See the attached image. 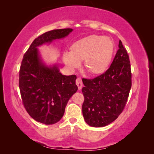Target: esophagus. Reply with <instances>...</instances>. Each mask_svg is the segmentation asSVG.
I'll list each match as a JSON object with an SVG mask.
<instances>
[{"mask_svg": "<svg viewBox=\"0 0 154 154\" xmlns=\"http://www.w3.org/2000/svg\"><path fill=\"white\" fill-rule=\"evenodd\" d=\"M76 84L78 87V89L79 90L81 89V88L83 87V82H82V79H81V78L78 77L77 79H76Z\"/></svg>", "mask_w": 154, "mask_h": 154, "instance_id": "obj_1", "label": "esophagus"}]
</instances>
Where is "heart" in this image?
Wrapping results in <instances>:
<instances>
[{"label": "heart", "instance_id": "heart-1", "mask_svg": "<svg viewBox=\"0 0 154 154\" xmlns=\"http://www.w3.org/2000/svg\"><path fill=\"white\" fill-rule=\"evenodd\" d=\"M114 49V42L110 38L93 34L75 42L71 52H64L63 60L71 69L77 68L80 61H84V67L89 73L100 74L109 67Z\"/></svg>", "mask_w": 154, "mask_h": 154}]
</instances>
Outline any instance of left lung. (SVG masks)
Wrapping results in <instances>:
<instances>
[{
	"instance_id": "obj_1",
	"label": "left lung",
	"mask_w": 154,
	"mask_h": 154,
	"mask_svg": "<svg viewBox=\"0 0 154 154\" xmlns=\"http://www.w3.org/2000/svg\"><path fill=\"white\" fill-rule=\"evenodd\" d=\"M110 67L93 79H83V115L91 126L103 127L112 122L122 113L132 87L128 54L122 42Z\"/></svg>"
}]
</instances>
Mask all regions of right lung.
Segmentation results:
<instances>
[{
  "mask_svg": "<svg viewBox=\"0 0 154 154\" xmlns=\"http://www.w3.org/2000/svg\"><path fill=\"white\" fill-rule=\"evenodd\" d=\"M71 28L57 29L39 35L23 57L19 71V88L26 110L32 119L45 124L60 121L71 97L77 92L76 75L60 73L56 65L48 67L42 63L37 47L63 38Z\"/></svg>",
  "mask_w": 154,
  "mask_h": 154,
  "instance_id": "obj_1",
  "label": "right lung"
}]
</instances>
